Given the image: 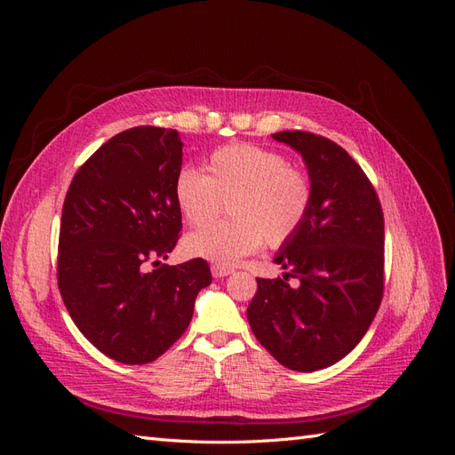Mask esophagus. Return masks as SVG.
<instances>
[{
	"label": "esophagus",
	"instance_id": "esophagus-1",
	"mask_svg": "<svg viewBox=\"0 0 455 455\" xmlns=\"http://www.w3.org/2000/svg\"><path fill=\"white\" fill-rule=\"evenodd\" d=\"M229 273H233L231 267H226V266H212V277H214V279L228 277Z\"/></svg>",
	"mask_w": 455,
	"mask_h": 455
}]
</instances>
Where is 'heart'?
I'll return each instance as SVG.
<instances>
[{
	"label": "heart",
	"instance_id": "heart-1",
	"mask_svg": "<svg viewBox=\"0 0 455 455\" xmlns=\"http://www.w3.org/2000/svg\"><path fill=\"white\" fill-rule=\"evenodd\" d=\"M315 199L309 171L288 164L279 151L254 144L214 149L204 174L184 167L174 178V201L186 222L203 228L228 204V222L191 233L189 256L233 266L256 252L261 243L281 246L304 228Z\"/></svg>",
	"mask_w": 455,
	"mask_h": 455
}]
</instances>
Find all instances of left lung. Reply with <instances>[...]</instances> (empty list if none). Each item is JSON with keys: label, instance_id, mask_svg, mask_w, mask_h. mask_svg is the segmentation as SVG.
Here are the masks:
<instances>
[{"label": "left lung", "instance_id": "1", "mask_svg": "<svg viewBox=\"0 0 455 455\" xmlns=\"http://www.w3.org/2000/svg\"><path fill=\"white\" fill-rule=\"evenodd\" d=\"M299 151L313 178L311 212L275 264L283 279H256L246 309L254 336L283 366L315 371L363 339L383 298V211L374 186L346 149L321 134H273ZM299 281L287 284V277Z\"/></svg>", "mask_w": 455, "mask_h": 455}]
</instances>
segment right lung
<instances>
[{
	"label": "right lung",
	"mask_w": 455,
	"mask_h": 455,
	"mask_svg": "<svg viewBox=\"0 0 455 455\" xmlns=\"http://www.w3.org/2000/svg\"><path fill=\"white\" fill-rule=\"evenodd\" d=\"M182 140L174 129L132 127L77 169L62 206L57 279L72 321L123 364L156 361L194 316L212 281L203 258L159 264L180 239L174 178ZM146 263L158 267L144 272Z\"/></svg>",
	"instance_id": "add662e5"
}]
</instances>
